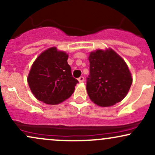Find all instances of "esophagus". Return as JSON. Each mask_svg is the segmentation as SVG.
<instances>
[{
    "mask_svg": "<svg viewBox=\"0 0 155 155\" xmlns=\"http://www.w3.org/2000/svg\"><path fill=\"white\" fill-rule=\"evenodd\" d=\"M78 81H79L80 83H81V82H83V81H84V78L83 76H80V77L79 78V79H78Z\"/></svg>",
    "mask_w": 155,
    "mask_h": 155,
    "instance_id": "esophagus-1",
    "label": "esophagus"
}]
</instances>
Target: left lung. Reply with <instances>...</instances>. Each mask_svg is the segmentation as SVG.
I'll return each mask as SVG.
<instances>
[{
  "mask_svg": "<svg viewBox=\"0 0 155 155\" xmlns=\"http://www.w3.org/2000/svg\"><path fill=\"white\" fill-rule=\"evenodd\" d=\"M90 74L86 89L94 104L108 107L120 102L133 82L127 63L114 49H96L90 52Z\"/></svg>",
  "mask_w": 155,
  "mask_h": 155,
  "instance_id": "left-lung-1",
  "label": "left lung"
}]
</instances>
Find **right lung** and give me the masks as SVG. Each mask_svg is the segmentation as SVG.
<instances>
[{
	"label": "right lung",
	"mask_w": 155,
	"mask_h": 155,
	"mask_svg": "<svg viewBox=\"0 0 155 155\" xmlns=\"http://www.w3.org/2000/svg\"><path fill=\"white\" fill-rule=\"evenodd\" d=\"M68 54L53 47L44 50L33 62L28 74V85L35 98L57 105L70 97L79 81L68 64Z\"/></svg>",
	"instance_id": "obj_1"
}]
</instances>
